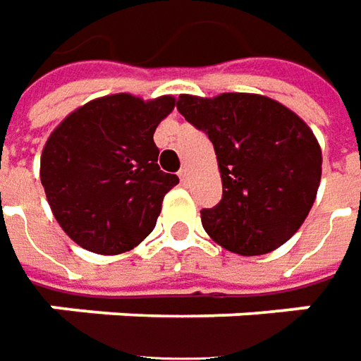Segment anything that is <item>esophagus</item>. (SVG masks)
I'll return each instance as SVG.
<instances>
[{
	"label": "esophagus",
	"mask_w": 361,
	"mask_h": 361,
	"mask_svg": "<svg viewBox=\"0 0 361 361\" xmlns=\"http://www.w3.org/2000/svg\"><path fill=\"white\" fill-rule=\"evenodd\" d=\"M178 178H180V183H183V185L188 183V169H186V166H183V169L178 171Z\"/></svg>",
	"instance_id": "1"
}]
</instances>
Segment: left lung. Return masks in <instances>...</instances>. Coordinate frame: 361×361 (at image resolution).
Returning <instances> with one entry per match:
<instances>
[{
  "label": "left lung",
  "instance_id": "8db88e82",
  "mask_svg": "<svg viewBox=\"0 0 361 361\" xmlns=\"http://www.w3.org/2000/svg\"><path fill=\"white\" fill-rule=\"evenodd\" d=\"M176 109L216 152L222 198L200 210L210 238L243 256L282 246L320 186L322 151L310 127L278 101L248 93L180 95Z\"/></svg>",
  "mask_w": 361,
  "mask_h": 361
}]
</instances>
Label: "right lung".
<instances>
[{
	"label": "right lung",
	"instance_id": "1",
	"mask_svg": "<svg viewBox=\"0 0 361 361\" xmlns=\"http://www.w3.org/2000/svg\"><path fill=\"white\" fill-rule=\"evenodd\" d=\"M175 99L118 93L79 107L51 133L41 185L67 236L97 254L135 248L154 228L178 176L163 173L154 129Z\"/></svg>",
	"mask_w": 361,
	"mask_h": 361
}]
</instances>
